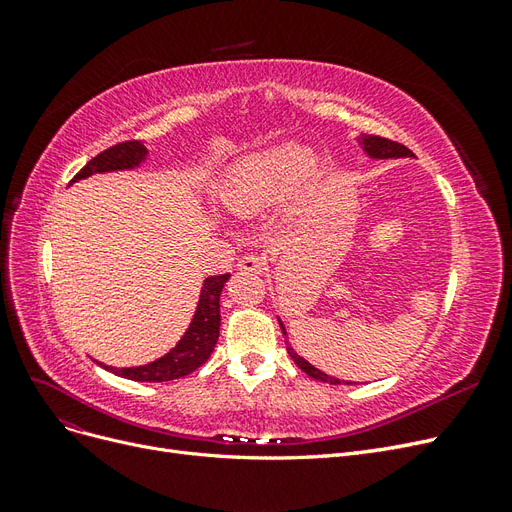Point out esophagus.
I'll return each instance as SVG.
<instances>
[{
	"label": "esophagus",
	"mask_w": 512,
	"mask_h": 512,
	"mask_svg": "<svg viewBox=\"0 0 512 512\" xmlns=\"http://www.w3.org/2000/svg\"><path fill=\"white\" fill-rule=\"evenodd\" d=\"M239 269L247 273H265L267 269V260L260 254H247L239 260Z\"/></svg>",
	"instance_id": "1"
}]
</instances>
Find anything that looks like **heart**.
Here are the masks:
<instances>
[{"label":"heart","instance_id":"heart-1","mask_svg":"<svg viewBox=\"0 0 512 512\" xmlns=\"http://www.w3.org/2000/svg\"><path fill=\"white\" fill-rule=\"evenodd\" d=\"M316 173V158L292 145L256 153L232 166L220 188L232 213H250L284 194L290 185H305Z\"/></svg>","mask_w":512,"mask_h":512}]
</instances>
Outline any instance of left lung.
<instances>
[{
    "label": "left lung",
    "mask_w": 512,
    "mask_h": 512,
    "mask_svg": "<svg viewBox=\"0 0 512 512\" xmlns=\"http://www.w3.org/2000/svg\"><path fill=\"white\" fill-rule=\"evenodd\" d=\"M361 145H363V149L369 153L371 158H408V156H412V151H410L406 145H401V143H397V141H391V138L363 136V138H361ZM280 327H282V333L286 335V329H284L282 322H280ZM286 350H288V354L292 356V361L297 363L299 369H303L307 376H312V378H316V380H320V382L342 384L337 378H331V376L324 374V371L316 369L314 365H309V363L303 359V356H299L297 352L292 350V346H290L288 342H286ZM346 384H350V382H346Z\"/></svg>",
    "instance_id": "obj_1"
}]
</instances>
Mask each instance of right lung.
Segmentation results:
<instances>
[{
    "label": "right lung",
    "mask_w": 512,
    "mask_h": 512,
    "mask_svg": "<svg viewBox=\"0 0 512 512\" xmlns=\"http://www.w3.org/2000/svg\"><path fill=\"white\" fill-rule=\"evenodd\" d=\"M147 156V149L141 141H126L104 149L102 153H98L96 158H91L79 173L74 175V181L85 179L94 173H108V170H121V168H134L141 164ZM230 273H222V275H211L205 280L203 292H200V301L196 307V314L192 318L190 329L185 331V335L181 337V342L170 350L168 354H164L162 359L141 365V367H108L102 365L104 369L113 371V374L128 378V380H136V382H166V380H177L192 374L194 369H198L203 365L215 344H218L220 337V294L224 284L228 282Z\"/></svg>",
    "instance_id": "right-lung-1"
}]
</instances>
